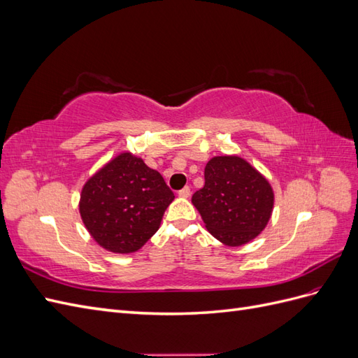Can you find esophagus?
<instances>
[{
    "instance_id": "obj_1",
    "label": "esophagus",
    "mask_w": 358,
    "mask_h": 358,
    "mask_svg": "<svg viewBox=\"0 0 358 358\" xmlns=\"http://www.w3.org/2000/svg\"><path fill=\"white\" fill-rule=\"evenodd\" d=\"M189 194H191V189H189V187H183V188L179 191V197L187 199V197H189Z\"/></svg>"
}]
</instances>
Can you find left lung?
I'll return each instance as SVG.
<instances>
[{"label": "left lung", "instance_id": "obj_1", "mask_svg": "<svg viewBox=\"0 0 358 358\" xmlns=\"http://www.w3.org/2000/svg\"><path fill=\"white\" fill-rule=\"evenodd\" d=\"M192 204L220 242L241 246L264 230L273 209L268 182L239 157H215L204 169V187Z\"/></svg>", "mask_w": 358, "mask_h": 358}]
</instances>
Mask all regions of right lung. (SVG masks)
Wrapping results in <instances>:
<instances>
[{"mask_svg":"<svg viewBox=\"0 0 358 358\" xmlns=\"http://www.w3.org/2000/svg\"><path fill=\"white\" fill-rule=\"evenodd\" d=\"M173 199L157 170L131 154H121L85 183L80 215L96 243L128 254L157 233Z\"/></svg>","mask_w":358,"mask_h":358,"instance_id":"add662e5","label":"right lung"}]
</instances>
